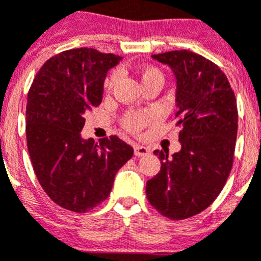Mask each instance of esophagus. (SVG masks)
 Returning a JSON list of instances; mask_svg holds the SVG:
<instances>
[{
  "label": "esophagus",
  "mask_w": 261,
  "mask_h": 261,
  "mask_svg": "<svg viewBox=\"0 0 261 261\" xmlns=\"http://www.w3.org/2000/svg\"><path fill=\"white\" fill-rule=\"evenodd\" d=\"M150 153V150L145 146H140V145H136L135 146V155L136 156H142L146 155V154Z\"/></svg>",
  "instance_id": "1"
}]
</instances>
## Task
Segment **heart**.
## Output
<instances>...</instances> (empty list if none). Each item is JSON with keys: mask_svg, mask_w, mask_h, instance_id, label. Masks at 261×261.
I'll use <instances>...</instances> for the list:
<instances>
[{"mask_svg": "<svg viewBox=\"0 0 261 261\" xmlns=\"http://www.w3.org/2000/svg\"><path fill=\"white\" fill-rule=\"evenodd\" d=\"M140 78H141V82L144 85V87L149 86L151 84H163V74L162 71L159 70L158 68H154V66H145L140 71ZM117 80H119V75H117L116 71H114L110 77L106 81V87L107 90H112L116 85ZM154 120V114L153 112H149V111H144V112H126L125 115L121 119V124H123L124 128L130 133H138L141 132L142 129L146 125L151 123Z\"/></svg>", "mask_w": 261, "mask_h": 261, "instance_id": "1", "label": "heart"}]
</instances>
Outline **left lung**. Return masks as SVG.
Wrapping results in <instances>:
<instances>
[{
  "instance_id": "left-lung-1",
  "label": "left lung",
  "mask_w": 261,
  "mask_h": 261,
  "mask_svg": "<svg viewBox=\"0 0 261 261\" xmlns=\"http://www.w3.org/2000/svg\"><path fill=\"white\" fill-rule=\"evenodd\" d=\"M176 77L180 151L155 150L161 171L146 183L153 208L170 220L201 213L220 195L231 171L238 132L234 91L222 70L191 50L153 55Z\"/></svg>"
}]
</instances>
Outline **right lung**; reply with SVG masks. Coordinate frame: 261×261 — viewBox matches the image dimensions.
Masks as SVG:
<instances>
[{
    "mask_svg": "<svg viewBox=\"0 0 261 261\" xmlns=\"http://www.w3.org/2000/svg\"><path fill=\"white\" fill-rule=\"evenodd\" d=\"M121 57L94 48L55 55L38 71L26 107L30 159L41 188L55 204L86 213L102 204L115 175L133 155L117 136L84 140L85 114L98 107L103 82Z\"/></svg>",
    "mask_w": 261,
    "mask_h": 261,
    "instance_id": "add662e5",
    "label": "right lung"
}]
</instances>
